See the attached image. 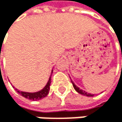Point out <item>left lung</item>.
Segmentation results:
<instances>
[{
	"label": "left lung",
	"instance_id": "obj_1",
	"mask_svg": "<svg viewBox=\"0 0 122 122\" xmlns=\"http://www.w3.org/2000/svg\"><path fill=\"white\" fill-rule=\"evenodd\" d=\"M71 82H72V84H73V87H74V89H76V92H78V93H80V94H81V95H86V96H88V97H90V96H93L92 95H91V94H88L87 92H85L84 91H83V90H81V89H79L78 86H76L74 84H73V82L71 81Z\"/></svg>",
	"mask_w": 122,
	"mask_h": 122
}]
</instances>
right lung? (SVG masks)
I'll return each instance as SVG.
<instances>
[{
  "mask_svg": "<svg viewBox=\"0 0 122 122\" xmlns=\"http://www.w3.org/2000/svg\"><path fill=\"white\" fill-rule=\"evenodd\" d=\"M50 84H51V77L49 79V81L47 83V84L45 86V87L39 91V92H34V93H29V92H20V91L17 90L16 89H15L18 93H20L22 96H23L25 98H27L29 100H38L40 99H42L45 97L47 96V95L49 92V89H50Z\"/></svg>",
  "mask_w": 122,
  "mask_h": 122,
  "instance_id": "1",
  "label": "right lung"
}]
</instances>
